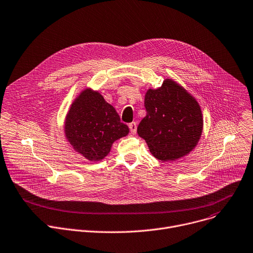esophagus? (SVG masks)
I'll use <instances>...</instances> for the list:
<instances>
[{"instance_id": "obj_1", "label": "esophagus", "mask_w": 253, "mask_h": 253, "mask_svg": "<svg viewBox=\"0 0 253 253\" xmlns=\"http://www.w3.org/2000/svg\"><path fill=\"white\" fill-rule=\"evenodd\" d=\"M129 129H130V131H131L132 134H135L136 131H137V124H136V122L130 123V124H129Z\"/></svg>"}]
</instances>
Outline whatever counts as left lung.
I'll list each match as a JSON object with an SVG mask.
<instances>
[{"instance_id": "obj_1", "label": "left lung", "mask_w": 253, "mask_h": 253, "mask_svg": "<svg viewBox=\"0 0 253 253\" xmlns=\"http://www.w3.org/2000/svg\"><path fill=\"white\" fill-rule=\"evenodd\" d=\"M146 116L137 128L151 154L162 162H172L188 155L203 132V114L198 101L171 79L158 88L147 89Z\"/></svg>"}]
</instances>
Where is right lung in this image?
<instances>
[{"label":"right lung","mask_w":253,"mask_h":253,"mask_svg":"<svg viewBox=\"0 0 253 253\" xmlns=\"http://www.w3.org/2000/svg\"><path fill=\"white\" fill-rule=\"evenodd\" d=\"M63 128L67 142L90 162L105 158L113 143L129 133L115 108L90 87L83 89L75 99Z\"/></svg>","instance_id":"add662e5"}]
</instances>
